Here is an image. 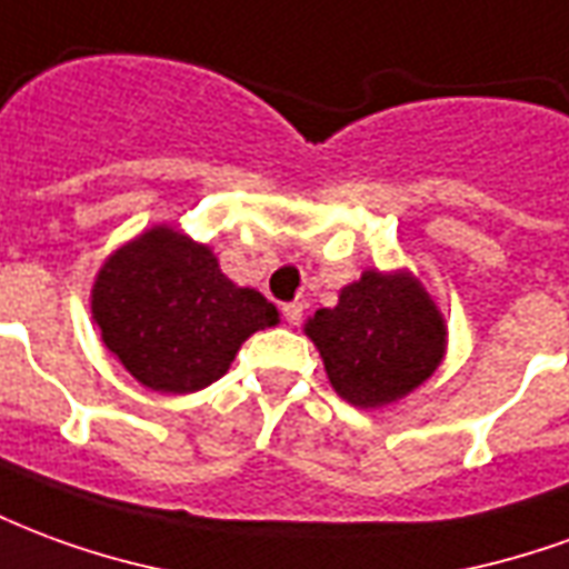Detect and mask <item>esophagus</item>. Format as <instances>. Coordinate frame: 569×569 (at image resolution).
<instances>
[{
	"label": "esophagus",
	"mask_w": 569,
	"mask_h": 569,
	"mask_svg": "<svg viewBox=\"0 0 569 569\" xmlns=\"http://www.w3.org/2000/svg\"><path fill=\"white\" fill-rule=\"evenodd\" d=\"M283 317L296 326V322H301V317H305V305H301V301H289V305H283Z\"/></svg>",
	"instance_id": "obj_1"
}]
</instances>
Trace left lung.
<instances>
[{
  "mask_svg": "<svg viewBox=\"0 0 569 569\" xmlns=\"http://www.w3.org/2000/svg\"><path fill=\"white\" fill-rule=\"evenodd\" d=\"M305 332L338 396L362 408L411 393L445 353L441 313L408 273L366 271L341 289L338 308L317 310Z\"/></svg>",
  "mask_w": 569,
  "mask_h": 569,
  "instance_id": "8db88e82",
  "label": "left lung"
}]
</instances>
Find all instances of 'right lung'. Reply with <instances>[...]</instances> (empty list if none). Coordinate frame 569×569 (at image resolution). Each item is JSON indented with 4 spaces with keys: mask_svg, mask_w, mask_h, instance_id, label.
<instances>
[{
    "mask_svg": "<svg viewBox=\"0 0 569 569\" xmlns=\"http://www.w3.org/2000/svg\"><path fill=\"white\" fill-rule=\"evenodd\" d=\"M93 320L121 366L161 393H194L219 381L249 335L277 308L240 289L210 249L173 228H151L106 261L93 283Z\"/></svg>",
    "mask_w": 569,
    "mask_h": 569,
    "instance_id": "right-lung-1",
    "label": "right lung"
}]
</instances>
